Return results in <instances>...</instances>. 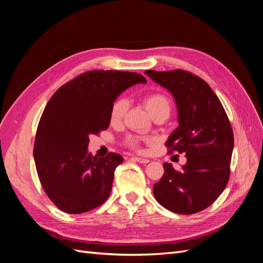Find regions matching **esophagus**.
Listing matches in <instances>:
<instances>
[{
  "label": "esophagus",
  "mask_w": 263,
  "mask_h": 263,
  "mask_svg": "<svg viewBox=\"0 0 263 263\" xmlns=\"http://www.w3.org/2000/svg\"><path fill=\"white\" fill-rule=\"evenodd\" d=\"M132 159H133L134 161H137V162H139V163H148V162H149L148 159L141 158V157H133Z\"/></svg>",
  "instance_id": "1"
}]
</instances>
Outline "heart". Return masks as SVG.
I'll return each mask as SVG.
<instances>
[{"mask_svg": "<svg viewBox=\"0 0 263 263\" xmlns=\"http://www.w3.org/2000/svg\"><path fill=\"white\" fill-rule=\"evenodd\" d=\"M144 106L149 115H153L159 110H165L166 113H170L171 109V102L162 93H151L148 94L144 99ZM127 107H128V101L126 99H118L116 100L112 107H110V122L113 124H117L123 119ZM142 139L138 137H130L128 138V145L133 148H138Z\"/></svg>", "mask_w": 263, "mask_h": 263, "instance_id": "heart-1", "label": "heart"}]
</instances>
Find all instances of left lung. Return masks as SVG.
Returning a JSON list of instances; mask_svg holds the SVG:
<instances>
[{"mask_svg": "<svg viewBox=\"0 0 263 263\" xmlns=\"http://www.w3.org/2000/svg\"><path fill=\"white\" fill-rule=\"evenodd\" d=\"M174 99L179 126L166 146L185 154L180 171L163 164L154 185L157 202L173 213L190 215L208 209L225 190L234 149V134L219 99L201 78L184 70L145 71Z\"/></svg>", "mask_w": 263, "mask_h": 263, "instance_id": "obj_1", "label": "left lung"}]
</instances>
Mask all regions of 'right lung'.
<instances>
[{
  "instance_id": "right-lung-1",
  "label": "right lung",
  "mask_w": 263,
  "mask_h": 263,
  "mask_svg": "<svg viewBox=\"0 0 263 263\" xmlns=\"http://www.w3.org/2000/svg\"><path fill=\"white\" fill-rule=\"evenodd\" d=\"M147 83L125 71L94 70L62 85L47 103L39 121L34 159L46 194L61 211L89 212L110 194L114 171L124 159L110 153L93 157L91 135L108 128L110 107L125 90Z\"/></svg>"
}]
</instances>
